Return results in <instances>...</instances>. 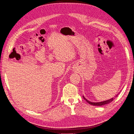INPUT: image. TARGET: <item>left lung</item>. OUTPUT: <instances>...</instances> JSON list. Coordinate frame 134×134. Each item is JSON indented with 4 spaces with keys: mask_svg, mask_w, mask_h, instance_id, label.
<instances>
[{
    "mask_svg": "<svg viewBox=\"0 0 134 134\" xmlns=\"http://www.w3.org/2000/svg\"><path fill=\"white\" fill-rule=\"evenodd\" d=\"M119 94H117L115 96V97H116L117 96H118ZM83 98H84L85 100H86L88 103H90V104H92V105H93V106H102V105H104V104H106L109 103L110 102H111L112 101H113V99H115L114 98H112L110 99H108V100H104V101H103V102H90V101H89L88 100H87L86 98H85V97H84V96H83Z\"/></svg>",
    "mask_w": 134,
    "mask_h": 134,
    "instance_id": "1",
    "label": "left lung"
}]
</instances>
